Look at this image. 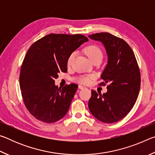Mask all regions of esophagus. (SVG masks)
<instances>
[{"label": "esophagus", "mask_w": 155, "mask_h": 155, "mask_svg": "<svg viewBox=\"0 0 155 155\" xmlns=\"http://www.w3.org/2000/svg\"><path fill=\"white\" fill-rule=\"evenodd\" d=\"M78 88L81 89V90H83V89H85L86 87H85V86H83V85H78Z\"/></svg>", "instance_id": "1"}]
</instances>
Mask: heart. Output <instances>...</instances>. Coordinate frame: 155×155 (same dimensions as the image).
I'll return each mask as SVG.
<instances>
[{
	"mask_svg": "<svg viewBox=\"0 0 155 155\" xmlns=\"http://www.w3.org/2000/svg\"><path fill=\"white\" fill-rule=\"evenodd\" d=\"M84 51H85V54H87V56L89 57L91 61H94V60L98 59H103V52H102L101 49L99 48L98 46L94 44H91V45H89L86 46L84 48ZM76 54L75 52H72L68 56L67 59V65L68 66H70L72 64L73 61L75 58ZM94 78L93 76L88 75V76H81L77 78V81L80 83L83 84H89L90 83L91 80Z\"/></svg>",
	"mask_w": 155,
	"mask_h": 155,
	"instance_id": "heart-1",
	"label": "heart"
}]
</instances>
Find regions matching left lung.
Segmentation results:
<instances>
[{
  "label": "left lung",
  "instance_id": "8db88e82",
  "mask_svg": "<svg viewBox=\"0 0 155 155\" xmlns=\"http://www.w3.org/2000/svg\"><path fill=\"white\" fill-rule=\"evenodd\" d=\"M105 47L108 64L101 75L107 85V93L91 90L88 107L96 119L104 123H114L124 118L135 105L141 85V74L134 52L130 46L109 33L89 35Z\"/></svg>",
  "mask_w": 155,
  "mask_h": 155
}]
</instances>
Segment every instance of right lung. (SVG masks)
Instances as JSON below:
<instances>
[{
    "mask_svg": "<svg viewBox=\"0 0 155 155\" xmlns=\"http://www.w3.org/2000/svg\"><path fill=\"white\" fill-rule=\"evenodd\" d=\"M87 41L81 34L51 33L28 48L20 68V87L25 107L37 120L51 124L67 114L78 85L59 88L54 78L67 72L68 56Z\"/></svg>",
    "mask_w": 155,
    "mask_h": 155,
    "instance_id": "right-lung-1",
    "label": "right lung"
}]
</instances>
